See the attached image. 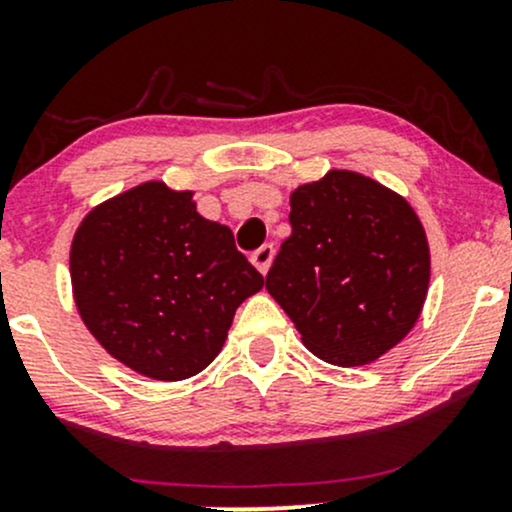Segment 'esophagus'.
Returning a JSON list of instances; mask_svg holds the SVG:
<instances>
[{"mask_svg": "<svg viewBox=\"0 0 512 512\" xmlns=\"http://www.w3.org/2000/svg\"><path fill=\"white\" fill-rule=\"evenodd\" d=\"M252 264H255L257 269H260L262 274H267L269 272V264H272V260H274V245H262L260 250H255L252 252Z\"/></svg>", "mask_w": 512, "mask_h": 512, "instance_id": "esophagus-1", "label": "esophagus"}]
</instances>
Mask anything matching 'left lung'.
<instances>
[{"label":"left lung","mask_w":512,"mask_h":512,"mask_svg":"<svg viewBox=\"0 0 512 512\" xmlns=\"http://www.w3.org/2000/svg\"><path fill=\"white\" fill-rule=\"evenodd\" d=\"M289 221L267 291L303 344L334 366H366L402 342L431 279L426 231L407 199L330 170L291 192Z\"/></svg>","instance_id":"left-lung-1"}]
</instances>
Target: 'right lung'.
I'll use <instances>...</instances> for the list:
<instances>
[{"label":"right lung","instance_id":"add662e5","mask_svg":"<svg viewBox=\"0 0 512 512\" xmlns=\"http://www.w3.org/2000/svg\"><path fill=\"white\" fill-rule=\"evenodd\" d=\"M74 301L110 356L154 380H185L219 356L238 305L264 276L192 192L142 182L88 211L69 252Z\"/></svg>","mask_w":512,"mask_h":512}]
</instances>
